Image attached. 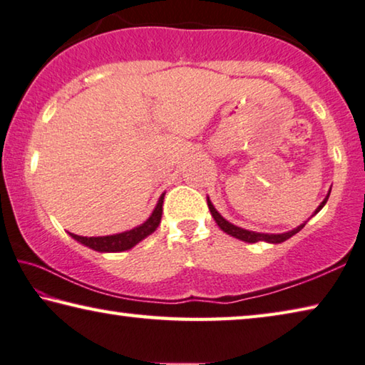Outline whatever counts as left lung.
<instances>
[{"mask_svg":"<svg viewBox=\"0 0 365 365\" xmlns=\"http://www.w3.org/2000/svg\"><path fill=\"white\" fill-rule=\"evenodd\" d=\"M328 197H330V194H328V195L325 197L324 202H322L317 210H315V213L320 212V208L327 204ZM207 204H208V208H210V213H212L213 220H215V222H217V225L220 226V228H222V230L226 232V235L235 236V237H237V239H241V241H244V242H259V241H265V242H272V244H279V242L286 241V239H289L291 236H294L296 232H299V231L304 228V225H306V223H302L301 226H297V228L291 230V231H288V232H282V235H267V232L247 231V230L239 228V226L232 225V223H230V222H226V220L222 217V215H220V213L217 212V208L213 207L210 199H207Z\"/></svg>","mask_w":365,"mask_h":365,"instance_id":"obj_1","label":"left lung"}]
</instances>
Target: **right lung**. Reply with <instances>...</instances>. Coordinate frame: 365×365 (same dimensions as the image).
<instances>
[{"mask_svg":"<svg viewBox=\"0 0 365 365\" xmlns=\"http://www.w3.org/2000/svg\"><path fill=\"white\" fill-rule=\"evenodd\" d=\"M163 197L165 194L160 195L158 204L155 207V210L152 212L150 217L145 223H142L140 226H137L134 230L119 232V235H111V236H98V237H83V236H77L69 232L77 242L83 244V246L91 247L93 250H98V252H123V250H128L130 247H134L137 242H140L142 239H145L147 236H150L152 232L158 228V225L161 222V213H163Z\"/></svg>","mask_w":365,"mask_h":365,"instance_id":"add662e5","label":"right lung"}]
</instances>
